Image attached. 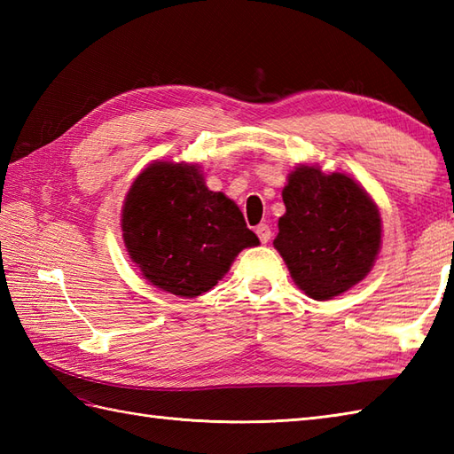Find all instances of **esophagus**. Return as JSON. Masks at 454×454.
<instances>
[{
  "instance_id": "34e87169",
  "label": "esophagus",
  "mask_w": 454,
  "mask_h": 454,
  "mask_svg": "<svg viewBox=\"0 0 454 454\" xmlns=\"http://www.w3.org/2000/svg\"><path fill=\"white\" fill-rule=\"evenodd\" d=\"M255 234L259 238V242L262 244H267L269 239H271V228H269V224H259L255 228Z\"/></svg>"
}]
</instances>
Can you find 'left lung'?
Returning <instances> with one entry per match:
<instances>
[{"label": "left lung", "instance_id": "1", "mask_svg": "<svg viewBox=\"0 0 454 454\" xmlns=\"http://www.w3.org/2000/svg\"><path fill=\"white\" fill-rule=\"evenodd\" d=\"M275 247L294 283L314 301L349 291L380 247V215L366 191L343 176L296 168L283 191Z\"/></svg>", "mask_w": 454, "mask_h": 454}]
</instances>
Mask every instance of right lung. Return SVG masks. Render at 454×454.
<instances>
[{
    "label": "right lung",
    "mask_w": 454,
    "mask_h": 454,
    "mask_svg": "<svg viewBox=\"0 0 454 454\" xmlns=\"http://www.w3.org/2000/svg\"><path fill=\"white\" fill-rule=\"evenodd\" d=\"M122 238L142 275L183 298L210 291L244 247L259 244L236 202L208 191L197 166L168 161L134 181Z\"/></svg>",
    "instance_id": "1"
}]
</instances>
